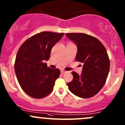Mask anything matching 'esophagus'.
Wrapping results in <instances>:
<instances>
[{"instance_id": "34e87169", "label": "esophagus", "mask_w": 125, "mask_h": 125, "mask_svg": "<svg viewBox=\"0 0 125 125\" xmlns=\"http://www.w3.org/2000/svg\"><path fill=\"white\" fill-rule=\"evenodd\" d=\"M66 71H65V70H61V73H62V74H64L65 73H66Z\"/></svg>"}]
</instances>
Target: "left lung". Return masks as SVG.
Returning a JSON list of instances; mask_svg holds the SVG:
<instances>
[{
	"mask_svg": "<svg viewBox=\"0 0 125 125\" xmlns=\"http://www.w3.org/2000/svg\"><path fill=\"white\" fill-rule=\"evenodd\" d=\"M77 47L76 60L83 64L80 75L72 73L73 79L67 83L68 89L82 98L94 96L104 86L110 70V60L102 43L84 33H66Z\"/></svg>",
	"mask_w": 125,
	"mask_h": 125,
	"instance_id": "obj_1",
	"label": "left lung"
}]
</instances>
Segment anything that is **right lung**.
Wrapping results in <instances>:
<instances>
[{"instance_id":"1","label":"right lung","mask_w":125,"mask_h":125,"mask_svg":"<svg viewBox=\"0 0 125 125\" xmlns=\"http://www.w3.org/2000/svg\"><path fill=\"white\" fill-rule=\"evenodd\" d=\"M64 34L51 31L37 33L26 40L18 49L15 72L21 88L31 97L42 98L52 92L60 70L48 67L43 61L49 60L52 47Z\"/></svg>"}]
</instances>
